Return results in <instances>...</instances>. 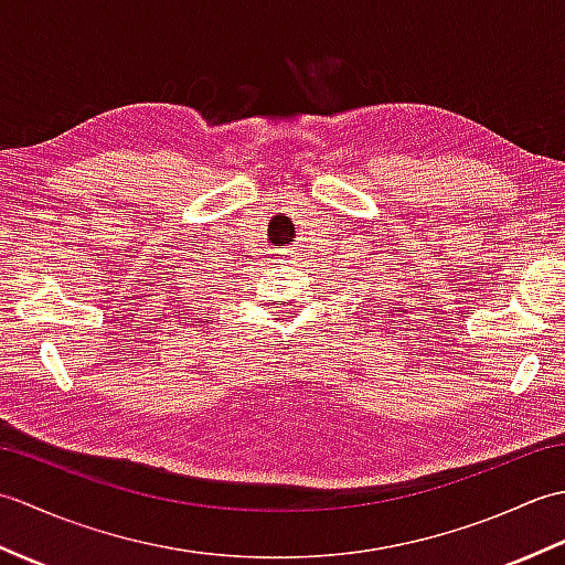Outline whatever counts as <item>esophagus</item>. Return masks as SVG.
<instances>
[{
    "label": "esophagus",
    "mask_w": 565,
    "mask_h": 565,
    "mask_svg": "<svg viewBox=\"0 0 565 565\" xmlns=\"http://www.w3.org/2000/svg\"><path fill=\"white\" fill-rule=\"evenodd\" d=\"M279 259H281L284 264H294V262L298 259V249H296V247H284V249H279Z\"/></svg>",
    "instance_id": "esophagus-1"
}]
</instances>
